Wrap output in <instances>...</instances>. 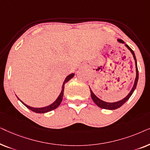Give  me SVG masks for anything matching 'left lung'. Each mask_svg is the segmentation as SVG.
<instances>
[{"label": "left lung", "mask_w": 150, "mask_h": 150, "mask_svg": "<svg viewBox=\"0 0 150 150\" xmlns=\"http://www.w3.org/2000/svg\"><path fill=\"white\" fill-rule=\"evenodd\" d=\"M118 42H120V43H122V44H124V42L122 40H118ZM126 46L128 48L129 50H130V52H132V54L133 55V57H134V61H135V65H136V72H137V76H136V79H135V81H134V86H133L132 90H131L130 93L128 96H126V98H124V99L120 100V101H118V102H112V103H109V102H104L101 100L99 98L96 97L95 96V94H94L93 92L91 89H90V91H91V98L92 100H93V101L95 102V104L97 105L98 106H99L100 108H104V109H108V110H115V109H117V108H120V106H122L123 104H124L125 102H126L127 100H128L129 98H130V96H132V94L133 93V92L136 89L137 87V82H138V79H139V71H138V67H137V59H136V57H135V54H134V51H133L132 49H131L130 47H129L128 45H126Z\"/></svg>", "instance_id": "left-lung-1"}]
</instances>
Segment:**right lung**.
<instances>
[{
	"label": "right lung",
	"instance_id": "right-lung-1",
	"mask_svg": "<svg viewBox=\"0 0 150 150\" xmlns=\"http://www.w3.org/2000/svg\"><path fill=\"white\" fill-rule=\"evenodd\" d=\"M74 74H69V76H67L66 79L63 82V87H62V90H61V92L60 93V95L58 97V98L56 100V101L54 102H53L52 104H50V105H49L48 106H46V107H43V108H33V107H30V106L26 105L24 103H23L21 100H20V102H22V104H24V106H26V107H27L28 109H30V110H32V111H33L35 112H37V113H44V112H49V111H51V110L55 109V108H57L58 106L60 105L61 101H62L63 100V91H64V87H65V84L67 83V82H68L69 80H70L71 78L74 77Z\"/></svg>",
	"mask_w": 150,
	"mask_h": 150
}]
</instances>
